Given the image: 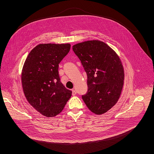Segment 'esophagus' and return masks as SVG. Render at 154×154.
<instances>
[{"mask_svg": "<svg viewBox=\"0 0 154 154\" xmlns=\"http://www.w3.org/2000/svg\"><path fill=\"white\" fill-rule=\"evenodd\" d=\"M72 94L73 96L76 94V91L75 90H74V89H72Z\"/></svg>", "mask_w": 154, "mask_h": 154, "instance_id": "1", "label": "esophagus"}]
</instances>
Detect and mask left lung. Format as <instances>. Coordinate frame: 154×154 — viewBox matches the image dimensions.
<instances>
[{
    "label": "left lung",
    "instance_id": "8db88e82",
    "mask_svg": "<svg viewBox=\"0 0 154 154\" xmlns=\"http://www.w3.org/2000/svg\"><path fill=\"white\" fill-rule=\"evenodd\" d=\"M87 74L88 92L82 99L91 112L103 114L117 103L125 78L118 54L100 40H92L72 46Z\"/></svg>",
    "mask_w": 154,
    "mask_h": 154
}]
</instances>
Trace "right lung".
Masks as SVG:
<instances>
[{"label": "right lung", "mask_w": 154, "mask_h": 154, "mask_svg": "<svg viewBox=\"0 0 154 154\" xmlns=\"http://www.w3.org/2000/svg\"><path fill=\"white\" fill-rule=\"evenodd\" d=\"M70 49V44H40L30 51L23 66L21 82L26 98L46 117L61 112L72 95L58 74V64Z\"/></svg>", "instance_id": "add662e5"}]
</instances>
